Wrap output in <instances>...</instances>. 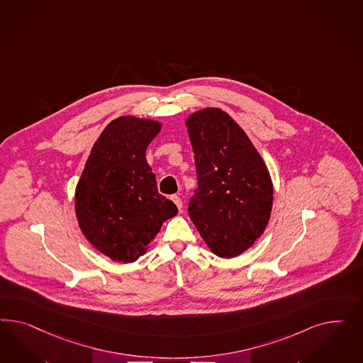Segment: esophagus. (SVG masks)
Here are the masks:
<instances>
[{
	"mask_svg": "<svg viewBox=\"0 0 363 363\" xmlns=\"http://www.w3.org/2000/svg\"><path fill=\"white\" fill-rule=\"evenodd\" d=\"M172 201L176 203L178 210L182 211V201H181V198L178 197V196H172Z\"/></svg>",
	"mask_w": 363,
	"mask_h": 363,
	"instance_id": "obj_1",
	"label": "esophagus"
}]
</instances>
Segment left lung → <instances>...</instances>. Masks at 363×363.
Masks as SVG:
<instances>
[{
	"label": "left lung",
	"instance_id": "left-lung-1",
	"mask_svg": "<svg viewBox=\"0 0 363 363\" xmlns=\"http://www.w3.org/2000/svg\"><path fill=\"white\" fill-rule=\"evenodd\" d=\"M185 123L198 179L189 216L213 253L237 257L253 246L270 220L274 191L269 170L226 111L205 108Z\"/></svg>",
	"mask_w": 363,
	"mask_h": 363
}]
</instances>
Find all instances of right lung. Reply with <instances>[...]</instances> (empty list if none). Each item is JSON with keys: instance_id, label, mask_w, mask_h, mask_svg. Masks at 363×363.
<instances>
[{"instance_id": "right-lung-1", "label": "right lung", "mask_w": 363, "mask_h": 363, "mask_svg": "<svg viewBox=\"0 0 363 363\" xmlns=\"http://www.w3.org/2000/svg\"><path fill=\"white\" fill-rule=\"evenodd\" d=\"M162 123L122 116L110 122L93 145L76 187L79 229L99 253L130 264L149 243L176 205L161 196L145 153Z\"/></svg>"}]
</instances>
